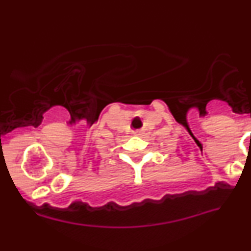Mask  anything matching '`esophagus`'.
<instances>
[{
    "mask_svg": "<svg viewBox=\"0 0 251 251\" xmlns=\"http://www.w3.org/2000/svg\"><path fill=\"white\" fill-rule=\"evenodd\" d=\"M133 134L134 135H142L143 131H142V129H135V131H133Z\"/></svg>",
    "mask_w": 251,
    "mask_h": 251,
    "instance_id": "1",
    "label": "esophagus"
}]
</instances>
